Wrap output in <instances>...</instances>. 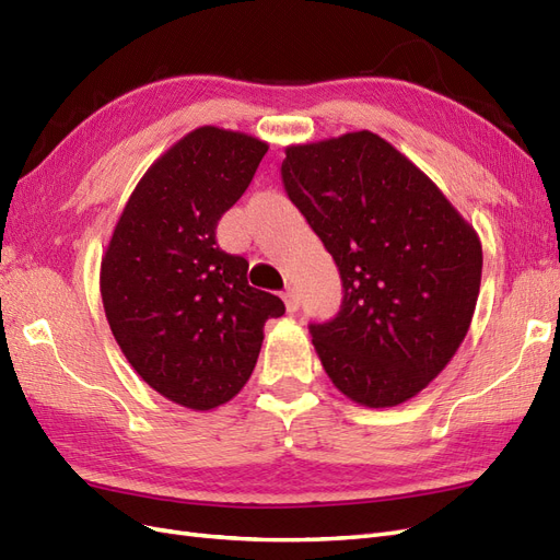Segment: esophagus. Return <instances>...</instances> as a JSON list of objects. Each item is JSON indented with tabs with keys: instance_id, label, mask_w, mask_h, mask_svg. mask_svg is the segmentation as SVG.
Listing matches in <instances>:
<instances>
[{
	"instance_id": "1",
	"label": "esophagus",
	"mask_w": 560,
	"mask_h": 560,
	"mask_svg": "<svg viewBox=\"0 0 560 560\" xmlns=\"http://www.w3.org/2000/svg\"><path fill=\"white\" fill-rule=\"evenodd\" d=\"M282 301H284L287 313H296L301 306V299H299V292L294 290V287H287V290L282 292Z\"/></svg>"
}]
</instances>
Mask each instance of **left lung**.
Segmentation results:
<instances>
[{
  "label": "left lung",
  "instance_id": "left-lung-1",
  "mask_svg": "<svg viewBox=\"0 0 560 560\" xmlns=\"http://www.w3.org/2000/svg\"><path fill=\"white\" fill-rule=\"evenodd\" d=\"M282 184L334 257L338 315L311 325L331 383L369 409L416 397L465 341L483 252L439 186L371 130L284 149Z\"/></svg>",
  "mask_w": 560,
  "mask_h": 560
}]
</instances>
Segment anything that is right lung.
Instances as JSON below:
<instances>
[{
    "label": "right lung",
    "instance_id": "obj_1",
    "mask_svg": "<svg viewBox=\"0 0 560 560\" xmlns=\"http://www.w3.org/2000/svg\"><path fill=\"white\" fill-rule=\"evenodd\" d=\"M268 144L200 126L151 163L100 266L109 329L159 395L194 411L231 401L249 381L264 325L284 303L247 282L249 264L214 229L249 186Z\"/></svg>",
    "mask_w": 560,
    "mask_h": 560
}]
</instances>
